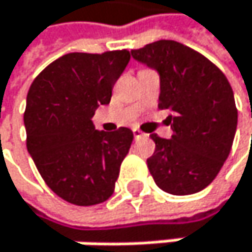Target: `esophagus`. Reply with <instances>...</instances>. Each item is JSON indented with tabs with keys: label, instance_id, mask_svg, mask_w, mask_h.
Here are the masks:
<instances>
[{
	"label": "esophagus",
	"instance_id": "34e87169",
	"mask_svg": "<svg viewBox=\"0 0 252 252\" xmlns=\"http://www.w3.org/2000/svg\"><path fill=\"white\" fill-rule=\"evenodd\" d=\"M133 134H134V139H139V137H142V136H145L140 130H137V128H133Z\"/></svg>",
	"mask_w": 252,
	"mask_h": 252
}]
</instances>
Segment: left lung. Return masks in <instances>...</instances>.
<instances>
[{"mask_svg":"<svg viewBox=\"0 0 252 252\" xmlns=\"http://www.w3.org/2000/svg\"><path fill=\"white\" fill-rule=\"evenodd\" d=\"M131 56L158 74V107L171 115L174 134H151L156 151L147 160L156 185L171 195L206 189L227 160L237 127L233 89L209 59L175 40H157Z\"/></svg>","mask_w":252,"mask_h":252,"instance_id":"obj_1","label":"left lung"}]
</instances>
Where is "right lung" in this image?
I'll return each mask as SVG.
<instances>
[{
    "mask_svg": "<svg viewBox=\"0 0 252 252\" xmlns=\"http://www.w3.org/2000/svg\"><path fill=\"white\" fill-rule=\"evenodd\" d=\"M130 53L66 54L37 75L27 95V150L56 195L75 206L107 201L133 142L130 128L107 133L92 118L110 102Z\"/></svg>",
    "mask_w": 252,
    "mask_h": 252,
    "instance_id": "right-lung-1",
    "label": "right lung"
}]
</instances>
